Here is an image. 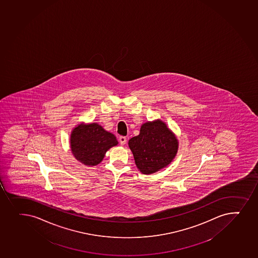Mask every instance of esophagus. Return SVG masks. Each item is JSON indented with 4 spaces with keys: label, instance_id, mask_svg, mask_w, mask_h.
Instances as JSON below:
<instances>
[{
    "label": "esophagus",
    "instance_id": "34e87169",
    "mask_svg": "<svg viewBox=\"0 0 258 258\" xmlns=\"http://www.w3.org/2000/svg\"><path fill=\"white\" fill-rule=\"evenodd\" d=\"M126 142H127V138L125 137V136H120L119 137V142L120 144L123 145L126 144Z\"/></svg>",
    "mask_w": 258,
    "mask_h": 258
}]
</instances>
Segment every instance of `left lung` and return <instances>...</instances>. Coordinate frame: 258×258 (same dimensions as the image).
Listing matches in <instances>:
<instances>
[{
	"mask_svg": "<svg viewBox=\"0 0 258 258\" xmlns=\"http://www.w3.org/2000/svg\"><path fill=\"white\" fill-rule=\"evenodd\" d=\"M139 170L149 175L168 166L175 158L178 141L166 123L160 119L145 122L139 136L128 141Z\"/></svg>",
	"mask_w": 258,
	"mask_h": 258,
	"instance_id": "8db88e82",
	"label": "left lung"
}]
</instances>
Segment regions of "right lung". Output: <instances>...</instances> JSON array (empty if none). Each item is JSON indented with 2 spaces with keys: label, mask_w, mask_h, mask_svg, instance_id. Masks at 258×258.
Masks as SVG:
<instances>
[{
  "label": "right lung",
  "mask_w": 258,
  "mask_h": 258,
  "mask_svg": "<svg viewBox=\"0 0 258 258\" xmlns=\"http://www.w3.org/2000/svg\"><path fill=\"white\" fill-rule=\"evenodd\" d=\"M70 141L72 154L86 166L100 164L106 152L118 144L113 134L96 122L78 124L73 128Z\"/></svg>",
  "instance_id": "1"
}]
</instances>
